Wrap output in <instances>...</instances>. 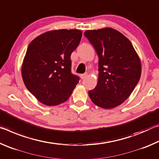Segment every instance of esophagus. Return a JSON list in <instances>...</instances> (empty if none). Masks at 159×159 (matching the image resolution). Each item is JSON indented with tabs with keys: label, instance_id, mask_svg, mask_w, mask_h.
<instances>
[{
	"label": "esophagus",
	"instance_id": "esophagus-1",
	"mask_svg": "<svg viewBox=\"0 0 159 159\" xmlns=\"http://www.w3.org/2000/svg\"><path fill=\"white\" fill-rule=\"evenodd\" d=\"M87 76H88L87 74H81V75H80V78H81V79H85L86 77H87Z\"/></svg>",
	"mask_w": 159,
	"mask_h": 159
}]
</instances>
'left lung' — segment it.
I'll return each instance as SVG.
<instances>
[{
    "label": "left lung",
    "instance_id": "8db88e82",
    "mask_svg": "<svg viewBox=\"0 0 159 159\" xmlns=\"http://www.w3.org/2000/svg\"><path fill=\"white\" fill-rule=\"evenodd\" d=\"M99 57L96 87L88 91L94 104L104 109L121 104L133 93L141 76V61L131 42L111 28L84 33Z\"/></svg>",
    "mask_w": 159,
    "mask_h": 159
}]
</instances>
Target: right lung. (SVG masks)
<instances>
[{"mask_svg": "<svg viewBox=\"0 0 159 159\" xmlns=\"http://www.w3.org/2000/svg\"><path fill=\"white\" fill-rule=\"evenodd\" d=\"M81 36L77 29L50 31L29 45L21 76L28 90L41 103L58 105L71 96L80 79L71 73V55Z\"/></svg>", "mask_w": 159, "mask_h": 159, "instance_id": "1", "label": "right lung"}]
</instances>
